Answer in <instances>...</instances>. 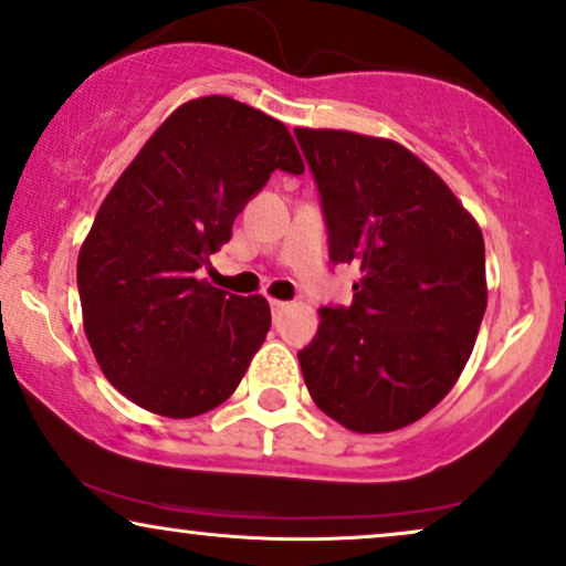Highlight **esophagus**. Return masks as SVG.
Returning a JSON list of instances; mask_svg holds the SVG:
<instances>
[{
	"instance_id": "esophagus-1",
	"label": "esophagus",
	"mask_w": 566,
	"mask_h": 566,
	"mask_svg": "<svg viewBox=\"0 0 566 566\" xmlns=\"http://www.w3.org/2000/svg\"><path fill=\"white\" fill-rule=\"evenodd\" d=\"M285 301H277V298H270V310H273V314H277V312H283L285 310Z\"/></svg>"
}]
</instances>
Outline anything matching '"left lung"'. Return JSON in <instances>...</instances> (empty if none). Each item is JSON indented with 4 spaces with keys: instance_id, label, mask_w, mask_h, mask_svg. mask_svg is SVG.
<instances>
[{
    "instance_id": "8db88e82",
    "label": "left lung",
    "mask_w": 566,
    "mask_h": 566,
    "mask_svg": "<svg viewBox=\"0 0 566 566\" xmlns=\"http://www.w3.org/2000/svg\"><path fill=\"white\" fill-rule=\"evenodd\" d=\"M317 179L333 262H358L348 310H319L298 354L322 413L356 434L410 427L444 400L486 312L475 218L421 158L387 137L296 127Z\"/></svg>"
}]
</instances>
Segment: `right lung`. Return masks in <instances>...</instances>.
I'll list each match as a JSON object with an SVG mask.
<instances>
[{
	"label": "right lung",
	"mask_w": 566,
	"mask_h": 566,
	"mask_svg": "<svg viewBox=\"0 0 566 566\" xmlns=\"http://www.w3.org/2000/svg\"><path fill=\"white\" fill-rule=\"evenodd\" d=\"M275 168L304 174L285 124L202 95L153 132L101 202L77 254L83 327L101 371L135 406L208 413L265 343V296H233L195 273Z\"/></svg>",
	"instance_id": "obj_1"
}]
</instances>
